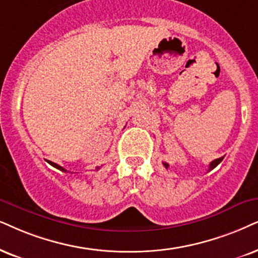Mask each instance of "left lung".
Here are the masks:
<instances>
[{"label":"left lung","instance_id":"1","mask_svg":"<svg viewBox=\"0 0 258 258\" xmlns=\"http://www.w3.org/2000/svg\"><path fill=\"white\" fill-rule=\"evenodd\" d=\"M223 159H224V157H220V158H217V159H214V161H212V162H211V164H210V169H208V171L213 170V169L216 168L217 165L219 164V163H220L221 161H223ZM163 164H164V167L167 168V169L169 168V164H168V163H163Z\"/></svg>","mask_w":258,"mask_h":258}]
</instances>
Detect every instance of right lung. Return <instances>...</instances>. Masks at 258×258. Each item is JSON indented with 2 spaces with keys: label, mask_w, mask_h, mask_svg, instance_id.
I'll return each instance as SVG.
<instances>
[{
  "label": "right lung",
  "mask_w": 258,
  "mask_h": 258,
  "mask_svg": "<svg viewBox=\"0 0 258 258\" xmlns=\"http://www.w3.org/2000/svg\"><path fill=\"white\" fill-rule=\"evenodd\" d=\"M48 163H50V164L52 165V167H54V168H57L58 169V170H61V171H67V170H65V169L63 168V167H60V165H58V164H56V163H53V162H51V161H47ZM97 169H100V167H97L96 168V170H97Z\"/></svg>",
  "instance_id": "add662e5"
}]
</instances>
